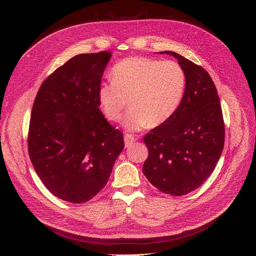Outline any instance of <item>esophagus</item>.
I'll list each match as a JSON object with an SVG mask.
<instances>
[{
  "instance_id": "1",
  "label": "esophagus",
  "mask_w": 256,
  "mask_h": 256,
  "mask_svg": "<svg viewBox=\"0 0 256 256\" xmlns=\"http://www.w3.org/2000/svg\"><path fill=\"white\" fill-rule=\"evenodd\" d=\"M124 138H125V145H126L127 147L130 146L131 144H132V143L136 141L134 136H132L131 134H126L125 136H124Z\"/></svg>"
}]
</instances>
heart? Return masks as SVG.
Segmentation results:
<instances>
[{
    "label": "heart",
    "instance_id": "b5f03b06",
    "mask_svg": "<svg viewBox=\"0 0 256 256\" xmlns=\"http://www.w3.org/2000/svg\"><path fill=\"white\" fill-rule=\"evenodd\" d=\"M112 81L98 88V100L104 116L118 122L129 102L132 106L124 118L128 130L157 126L168 120L180 106L186 74L175 60L150 58H127L111 70Z\"/></svg>",
    "mask_w": 256,
    "mask_h": 256
}]
</instances>
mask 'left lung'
Wrapping results in <instances>:
<instances>
[{"mask_svg": "<svg viewBox=\"0 0 256 256\" xmlns=\"http://www.w3.org/2000/svg\"><path fill=\"white\" fill-rule=\"evenodd\" d=\"M184 68L186 88L175 113L144 136L148 157L143 173L159 191L180 196L210 176L224 146V120L218 92L203 67L171 51Z\"/></svg>", "mask_w": 256, "mask_h": 256, "instance_id": "left-lung-1", "label": "left lung"}]
</instances>
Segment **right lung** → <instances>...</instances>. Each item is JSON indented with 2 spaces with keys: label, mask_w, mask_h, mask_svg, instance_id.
<instances>
[{
  "label": "right lung",
  "mask_w": 256,
  "mask_h": 256,
  "mask_svg": "<svg viewBox=\"0 0 256 256\" xmlns=\"http://www.w3.org/2000/svg\"><path fill=\"white\" fill-rule=\"evenodd\" d=\"M111 52L79 54L40 85L30 113L28 148L52 194L85 203L102 191L124 150L122 131L99 110L98 88Z\"/></svg>",
  "instance_id": "right-lung-1"
}]
</instances>
